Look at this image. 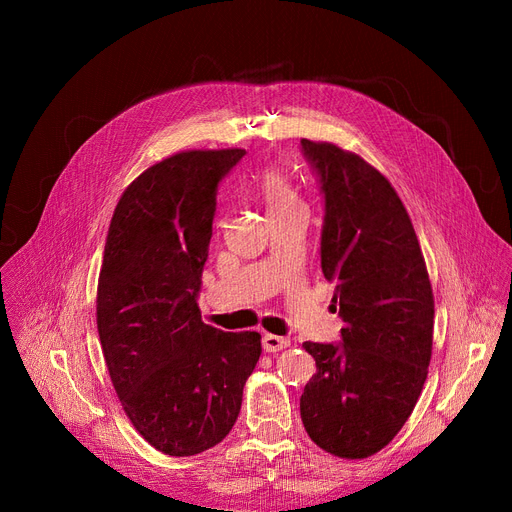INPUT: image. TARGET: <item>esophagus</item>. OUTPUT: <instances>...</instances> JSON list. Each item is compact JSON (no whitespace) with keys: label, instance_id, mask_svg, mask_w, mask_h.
<instances>
[{"label":"esophagus","instance_id":"1","mask_svg":"<svg viewBox=\"0 0 512 512\" xmlns=\"http://www.w3.org/2000/svg\"><path fill=\"white\" fill-rule=\"evenodd\" d=\"M290 340L282 338V336H274V334H265L263 336V351L265 353H280L284 348H288Z\"/></svg>","mask_w":512,"mask_h":512}]
</instances>
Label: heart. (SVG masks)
Listing matches in <instances>:
<instances>
[{
    "mask_svg": "<svg viewBox=\"0 0 512 512\" xmlns=\"http://www.w3.org/2000/svg\"><path fill=\"white\" fill-rule=\"evenodd\" d=\"M257 188L272 218L305 207L297 186H294L290 176L280 168L263 170L257 176Z\"/></svg>",
    "mask_w": 512,
    "mask_h": 512,
    "instance_id": "obj_1",
    "label": "heart"
}]
</instances>
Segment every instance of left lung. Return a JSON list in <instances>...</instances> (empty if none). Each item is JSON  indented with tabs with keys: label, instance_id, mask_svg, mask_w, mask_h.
I'll list each match as a JSON object with an SVG mask.
<instances>
[{
	"label": "left lung",
	"instance_id": "8db88e82",
	"mask_svg": "<svg viewBox=\"0 0 512 512\" xmlns=\"http://www.w3.org/2000/svg\"><path fill=\"white\" fill-rule=\"evenodd\" d=\"M326 197L321 272L336 284L342 344L303 342L317 371L301 396L309 438L340 459L392 442L423 390L434 292L409 213L390 180L334 143L301 139Z\"/></svg>",
	"mask_w": 512,
	"mask_h": 512
}]
</instances>
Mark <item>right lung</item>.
Masks as SVG:
<instances>
[{
    "mask_svg": "<svg viewBox=\"0 0 512 512\" xmlns=\"http://www.w3.org/2000/svg\"><path fill=\"white\" fill-rule=\"evenodd\" d=\"M245 149H191L122 193L97 282V332L122 409L159 452L220 444L261 355L257 332L207 326L197 307L215 188Z\"/></svg>",
    "mask_w": 512,
    "mask_h": 512,
    "instance_id": "obj_1",
    "label": "right lung"
}]
</instances>
